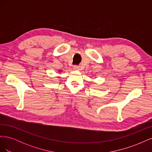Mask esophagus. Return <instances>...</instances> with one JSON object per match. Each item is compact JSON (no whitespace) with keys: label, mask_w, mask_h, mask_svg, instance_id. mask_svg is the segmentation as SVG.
Here are the masks:
<instances>
[{"label":"esophagus","mask_w":152,"mask_h":152,"mask_svg":"<svg viewBox=\"0 0 152 152\" xmlns=\"http://www.w3.org/2000/svg\"><path fill=\"white\" fill-rule=\"evenodd\" d=\"M73 69H74L75 70H79L80 67L79 66H73Z\"/></svg>","instance_id":"obj_1"}]
</instances>
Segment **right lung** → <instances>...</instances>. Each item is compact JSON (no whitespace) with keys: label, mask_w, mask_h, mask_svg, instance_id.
Returning a JSON list of instances; mask_svg holds the SVG:
<instances>
[{"label":"right lung","mask_w":152,"mask_h":152,"mask_svg":"<svg viewBox=\"0 0 152 152\" xmlns=\"http://www.w3.org/2000/svg\"><path fill=\"white\" fill-rule=\"evenodd\" d=\"M61 72V70H59V72Z\"/></svg>","instance_id":"1"}]
</instances>
